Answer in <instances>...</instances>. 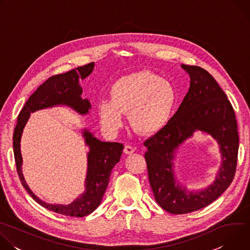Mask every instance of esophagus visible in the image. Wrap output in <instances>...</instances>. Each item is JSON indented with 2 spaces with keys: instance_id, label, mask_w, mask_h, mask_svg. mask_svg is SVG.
I'll return each mask as SVG.
<instances>
[{
  "instance_id": "esophagus-1",
  "label": "esophagus",
  "mask_w": 250,
  "mask_h": 250,
  "mask_svg": "<svg viewBox=\"0 0 250 250\" xmlns=\"http://www.w3.org/2000/svg\"><path fill=\"white\" fill-rule=\"evenodd\" d=\"M124 151H125V154H131V153L134 152V148H133L131 146L126 145V146H125V148H124Z\"/></svg>"
}]
</instances>
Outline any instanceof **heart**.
Masks as SVG:
<instances>
[{
	"label": "heart",
	"mask_w": 250,
	"mask_h": 250,
	"mask_svg": "<svg viewBox=\"0 0 250 250\" xmlns=\"http://www.w3.org/2000/svg\"><path fill=\"white\" fill-rule=\"evenodd\" d=\"M177 100L172 83L150 71H139L118 79L110 89V100L99 103L97 109L101 124L110 131L118 130L123 114L128 113L134 130L155 134L169 124Z\"/></svg>",
	"instance_id": "obj_1"
}]
</instances>
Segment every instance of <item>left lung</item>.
I'll use <instances>...</instances> for the list:
<instances>
[{"label":"left lung","mask_w":250,"mask_h":250,"mask_svg":"<svg viewBox=\"0 0 250 250\" xmlns=\"http://www.w3.org/2000/svg\"><path fill=\"white\" fill-rule=\"evenodd\" d=\"M190 75V88L169 124L144 142L148 179L157 204L173 215L203 208L230 185L236 170L238 132L235 114L227 95L213 77L199 66L182 64ZM196 130L215 138L222 153L216 180L200 191H189L177 183L172 171L175 150Z\"/></svg>","instance_id":"obj_1"}]
</instances>
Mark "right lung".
<instances>
[{
  "mask_svg": "<svg viewBox=\"0 0 250 250\" xmlns=\"http://www.w3.org/2000/svg\"><path fill=\"white\" fill-rule=\"evenodd\" d=\"M94 69V62L70 70L66 73L49 77L26 101L18 116L13 136L14 154L17 171L23 188L32 199L43 208L67 217L82 218L90 215L101 204L108 187L112 169L120 161L124 146L120 142H104L96 138L88 129H83V137L89 146L88 168L85 180V192L69 205H52L42 201L27 186L21 171L22 158L21 153V137L30 113L50 106L64 104L81 115H86L91 109L88 99H82V87L79 79L88 77Z\"/></svg>",
  "mask_w": 250,
  "mask_h": 250,
  "instance_id": "1",
  "label": "right lung"
}]
</instances>
